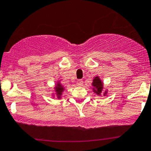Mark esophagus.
Masks as SVG:
<instances>
[{"label":"esophagus","mask_w":151,"mask_h":151,"mask_svg":"<svg viewBox=\"0 0 151 151\" xmlns=\"http://www.w3.org/2000/svg\"><path fill=\"white\" fill-rule=\"evenodd\" d=\"M76 83H77L78 86H82L83 84V81H82V80H78L77 82H76Z\"/></svg>","instance_id":"obj_1"}]
</instances>
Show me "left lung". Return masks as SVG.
<instances>
[{
	"label": "left lung",
	"instance_id": "obj_1",
	"mask_svg": "<svg viewBox=\"0 0 151 151\" xmlns=\"http://www.w3.org/2000/svg\"><path fill=\"white\" fill-rule=\"evenodd\" d=\"M93 81V82L92 83V86H93V92L96 93L97 95H101V94L102 93V90H103V83L102 82L99 76H96V77L94 78ZM106 94H107V91H105L104 95H106Z\"/></svg>",
	"mask_w": 151,
	"mask_h": 151
}]
</instances>
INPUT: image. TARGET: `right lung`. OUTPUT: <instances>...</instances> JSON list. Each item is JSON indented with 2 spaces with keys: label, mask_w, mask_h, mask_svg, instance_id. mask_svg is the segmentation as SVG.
I'll use <instances>...</instances> for the list:
<instances>
[{
  "label": "right lung",
  "mask_w": 151,
  "mask_h": 151,
  "mask_svg": "<svg viewBox=\"0 0 151 151\" xmlns=\"http://www.w3.org/2000/svg\"><path fill=\"white\" fill-rule=\"evenodd\" d=\"M63 90H64V88H63V86H61V83L59 82L56 83V86H55V92H56V97H57L58 99L61 98L62 93L63 92Z\"/></svg>",
  "instance_id": "1"
}]
</instances>
